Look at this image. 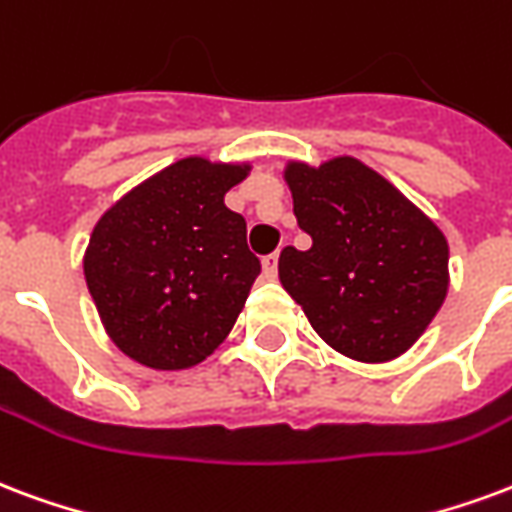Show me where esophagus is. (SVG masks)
Segmentation results:
<instances>
[{
    "label": "esophagus",
    "mask_w": 512,
    "mask_h": 512,
    "mask_svg": "<svg viewBox=\"0 0 512 512\" xmlns=\"http://www.w3.org/2000/svg\"><path fill=\"white\" fill-rule=\"evenodd\" d=\"M276 266H279V252L263 257V274H266V279H276Z\"/></svg>",
    "instance_id": "esophagus-1"
}]
</instances>
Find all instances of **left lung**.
Instances as JSON below:
<instances>
[{
    "instance_id": "left-lung-1",
    "label": "left lung",
    "mask_w": 512,
    "mask_h": 512,
    "mask_svg": "<svg viewBox=\"0 0 512 512\" xmlns=\"http://www.w3.org/2000/svg\"><path fill=\"white\" fill-rule=\"evenodd\" d=\"M285 181L312 246L282 249V287L336 352L361 363L399 358L448 295L442 230L355 157L317 168L290 160Z\"/></svg>"
}]
</instances>
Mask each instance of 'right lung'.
I'll list each match as a JSON object with an SVG mask.
<instances>
[{"label":"right lung","instance_id":"obj_1","mask_svg":"<svg viewBox=\"0 0 512 512\" xmlns=\"http://www.w3.org/2000/svg\"><path fill=\"white\" fill-rule=\"evenodd\" d=\"M249 162L184 157L140 181L92 230L83 276L105 333L157 372L198 366L225 342L260 274L246 222L225 206Z\"/></svg>","mask_w":512,"mask_h":512}]
</instances>
